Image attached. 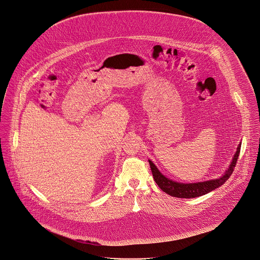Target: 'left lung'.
Wrapping results in <instances>:
<instances>
[{
    "instance_id": "8db88e82",
    "label": "left lung",
    "mask_w": 260,
    "mask_h": 260,
    "mask_svg": "<svg viewBox=\"0 0 260 260\" xmlns=\"http://www.w3.org/2000/svg\"><path fill=\"white\" fill-rule=\"evenodd\" d=\"M240 149H241V143L238 145L237 151L232 159V162L229 166V168L225 171V173L216 179L212 180H207L203 182H197V183H181L177 181H173L166 176H164L159 169L156 167V165L149 160L150 167L152 170V174L154 177V180L158 184V186L167 194L174 197V198H180V199H192V198H198L202 197L204 194H207L216 188L220 187L223 185L231 176V174L234 171L236 162L238 160L239 154H240Z\"/></svg>"
}]
</instances>
